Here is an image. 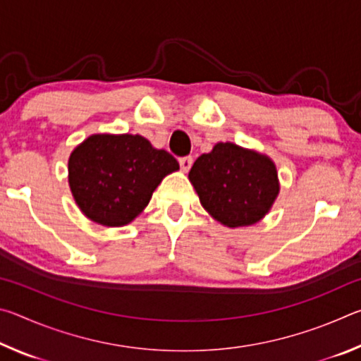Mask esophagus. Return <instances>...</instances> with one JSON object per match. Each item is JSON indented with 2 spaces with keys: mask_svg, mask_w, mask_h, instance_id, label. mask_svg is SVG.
I'll return each mask as SVG.
<instances>
[{
  "mask_svg": "<svg viewBox=\"0 0 361 361\" xmlns=\"http://www.w3.org/2000/svg\"><path fill=\"white\" fill-rule=\"evenodd\" d=\"M178 162H180V167H181L183 172H188V170L191 169V166H192V157H191V156L180 157Z\"/></svg>",
  "mask_w": 361,
  "mask_h": 361,
  "instance_id": "esophagus-1",
  "label": "esophagus"
}]
</instances>
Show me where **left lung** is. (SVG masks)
<instances>
[{"label":"left lung","mask_w":361,"mask_h":361,"mask_svg":"<svg viewBox=\"0 0 361 361\" xmlns=\"http://www.w3.org/2000/svg\"><path fill=\"white\" fill-rule=\"evenodd\" d=\"M189 181L204 209L228 228L258 223L280 191L271 157L229 142L195 159Z\"/></svg>","instance_id":"left-lung-1"}]
</instances>
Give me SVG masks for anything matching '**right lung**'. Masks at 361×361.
<instances>
[{"label":"right lung","mask_w":361,"mask_h":361,"mask_svg":"<svg viewBox=\"0 0 361 361\" xmlns=\"http://www.w3.org/2000/svg\"><path fill=\"white\" fill-rule=\"evenodd\" d=\"M178 169L172 154L156 149L142 135L97 133L73 149L68 183L90 221L119 228L133 221L164 176Z\"/></svg>","instance_id":"add662e5"}]
</instances>
